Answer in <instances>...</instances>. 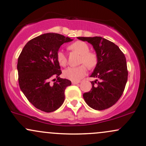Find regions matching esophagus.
Segmentation results:
<instances>
[{
  "mask_svg": "<svg viewBox=\"0 0 146 146\" xmlns=\"http://www.w3.org/2000/svg\"><path fill=\"white\" fill-rule=\"evenodd\" d=\"M79 82L78 81H72V84L73 85H77V84H79Z\"/></svg>",
  "mask_w": 146,
  "mask_h": 146,
  "instance_id": "obj_1",
  "label": "esophagus"
}]
</instances>
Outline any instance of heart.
Masks as SVG:
<instances>
[{
	"instance_id": "obj_1",
	"label": "heart",
	"mask_w": 146,
	"mask_h": 146,
	"mask_svg": "<svg viewBox=\"0 0 146 146\" xmlns=\"http://www.w3.org/2000/svg\"><path fill=\"white\" fill-rule=\"evenodd\" d=\"M69 50L73 51L81 55L79 63L82 64L79 67H69L63 72L64 77L73 81H78L86 75L87 67L90 69H93L98 63V57L96 53L89 51V46L87 43L83 41H76L68 46ZM57 60L61 66L65 67L67 63L66 55L62 51L57 53Z\"/></svg>"
}]
</instances>
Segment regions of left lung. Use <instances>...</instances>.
<instances>
[{"label": "left lung", "mask_w": 146, "mask_h": 146, "mask_svg": "<svg viewBox=\"0 0 146 146\" xmlns=\"http://www.w3.org/2000/svg\"><path fill=\"white\" fill-rule=\"evenodd\" d=\"M93 45L98 63L91 77V91L83 94L90 107L102 110L111 107L120 99L128 80V71L124 54L118 46L102 37H78Z\"/></svg>", "instance_id": "left-lung-1"}]
</instances>
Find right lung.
I'll use <instances>...</instances> for the list:
<instances>
[{
	"label": "right lung",
	"mask_w": 146,
	"mask_h": 146,
	"mask_svg": "<svg viewBox=\"0 0 146 146\" xmlns=\"http://www.w3.org/2000/svg\"><path fill=\"white\" fill-rule=\"evenodd\" d=\"M72 40L55 33L42 34L30 40L18 57L20 89L29 102L42 111H55L64 102L65 90L71 82L59 77L61 70L57 53L61 45ZM53 77L57 81L51 84Z\"/></svg>",
	"instance_id": "right-lung-1"
}]
</instances>
